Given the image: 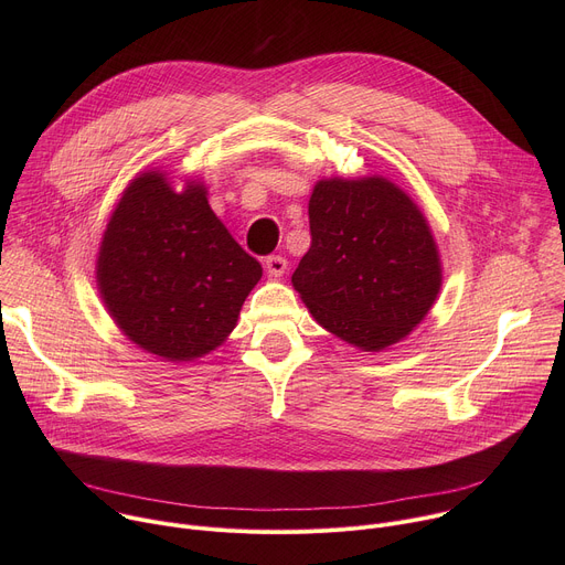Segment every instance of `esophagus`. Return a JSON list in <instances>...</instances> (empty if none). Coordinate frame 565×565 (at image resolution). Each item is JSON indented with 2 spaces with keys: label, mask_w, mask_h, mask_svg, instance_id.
Returning a JSON list of instances; mask_svg holds the SVG:
<instances>
[{
  "label": "esophagus",
  "mask_w": 565,
  "mask_h": 565,
  "mask_svg": "<svg viewBox=\"0 0 565 565\" xmlns=\"http://www.w3.org/2000/svg\"><path fill=\"white\" fill-rule=\"evenodd\" d=\"M266 268H268V275L281 277V275L286 273V268H288V262H286V257H281V255H270V257L266 259Z\"/></svg>",
  "instance_id": "esophagus-1"
}]
</instances>
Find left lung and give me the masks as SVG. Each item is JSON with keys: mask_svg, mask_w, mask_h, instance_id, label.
I'll use <instances>...</instances> for the list:
<instances>
[{"mask_svg": "<svg viewBox=\"0 0 565 565\" xmlns=\"http://www.w3.org/2000/svg\"><path fill=\"white\" fill-rule=\"evenodd\" d=\"M310 248L292 286L321 327L382 351L425 319L443 275L418 205L380 177L319 181L308 201Z\"/></svg>", "mask_w": 565, "mask_h": 565, "instance_id": "8db88e82", "label": "left lung"}]
</instances>
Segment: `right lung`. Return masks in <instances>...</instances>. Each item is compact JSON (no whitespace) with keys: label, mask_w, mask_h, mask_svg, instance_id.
I'll return each mask as SVG.
<instances>
[{"label":"right lung","mask_w":565,"mask_h":565,"mask_svg":"<svg viewBox=\"0 0 565 565\" xmlns=\"http://www.w3.org/2000/svg\"><path fill=\"white\" fill-rule=\"evenodd\" d=\"M259 279L262 264L216 218L205 188L179 194L158 172L125 190L98 255V288L120 331L172 362L214 351Z\"/></svg>","instance_id":"1"}]
</instances>
